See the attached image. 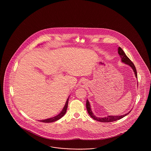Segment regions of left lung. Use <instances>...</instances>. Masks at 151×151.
<instances>
[{"label":"left lung","mask_w":151,"mask_h":151,"mask_svg":"<svg viewBox=\"0 0 151 151\" xmlns=\"http://www.w3.org/2000/svg\"><path fill=\"white\" fill-rule=\"evenodd\" d=\"M118 54H119L120 57L121 58L122 62H124L125 64L129 65V66L132 68L134 72H135V75L136 78H137V69L135 68V65L133 63V62L129 59V58L127 57V55H126L124 52L123 51V50H122L120 47H118ZM86 108L89 115H90L94 120L101 122H114V121H118L119 119H122L124 116H125L126 115L129 114V113H130V111H130L128 113H127L126 114H124V115H121V116L120 115H117V116L116 115H115V116L109 115L108 116L105 117V118H99V117H97L95 115H94L93 113H92V111L91 110V109L90 104H89V101H88V100H86Z\"/></svg>","instance_id":"1"}]
</instances>
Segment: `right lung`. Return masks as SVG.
I'll use <instances>...</instances> for the list:
<instances>
[{
	"label": "right lung",
	"mask_w": 151,
	"mask_h": 151,
	"mask_svg": "<svg viewBox=\"0 0 151 151\" xmlns=\"http://www.w3.org/2000/svg\"><path fill=\"white\" fill-rule=\"evenodd\" d=\"M68 99H67V100L65 102V107L63 109L62 111H61V113L60 114H59L58 115L54 116V117L51 118H49V119H44V120H41L40 122H44V123H51V122H55L56 121L59 120V119H60L63 115H65V113H66L67 109V106H68Z\"/></svg>",
	"instance_id": "1"
}]
</instances>
